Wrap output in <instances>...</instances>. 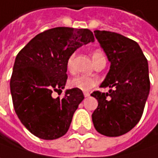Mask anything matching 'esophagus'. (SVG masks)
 I'll use <instances>...</instances> for the list:
<instances>
[{
	"mask_svg": "<svg viewBox=\"0 0 158 158\" xmlns=\"http://www.w3.org/2000/svg\"><path fill=\"white\" fill-rule=\"evenodd\" d=\"M84 96H85V97H88V96H90V93L84 92Z\"/></svg>",
	"mask_w": 158,
	"mask_h": 158,
	"instance_id": "34e87169",
	"label": "esophagus"
}]
</instances>
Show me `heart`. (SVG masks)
<instances>
[{"label": "heart", "mask_w": 158, "mask_h": 158, "mask_svg": "<svg viewBox=\"0 0 158 158\" xmlns=\"http://www.w3.org/2000/svg\"><path fill=\"white\" fill-rule=\"evenodd\" d=\"M93 61L94 63H95L96 61H98L101 58H105L104 55L101 51H94L93 53ZM73 58H74V55H72L68 61H67V68L68 70H72V64H73ZM97 79L94 77H89V76H84V75H79L74 77L69 82V85L72 87H75L80 89L82 91H89L90 89H92L94 86L97 84Z\"/></svg>", "instance_id": "1"}]
</instances>
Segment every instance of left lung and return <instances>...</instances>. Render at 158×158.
<instances>
[{
    "label": "left lung",
    "instance_id": "obj_1",
    "mask_svg": "<svg viewBox=\"0 0 158 158\" xmlns=\"http://www.w3.org/2000/svg\"><path fill=\"white\" fill-rule=\"evenodd\" d=\"M94 32L110 63L100 86L110 89L109 93L91 94L98 101L93 123L101 134L120 136L132 130L143 113L150 89L148 61L133 40L112 31Z\"/></svg>",
    "mask_w": 158,
    "mask_h": 158
}]
</instances>
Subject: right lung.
<instances>
[{
  "label": "right lung",
  "instance_id": "obj_1",
  "mask_svg": "<svg viewBox=\"0 0 158 158\" xmlns=\"http://www.w3.org/2000/svg\"><path fill=\"white\" fill-rule=\"evenodd\" d=\"M94 41L88 29L56 27L39 33L17 54L10 79L13 105L21 123L35 136L55 140L69 130L84 94L72 88L60 99L52 93L64 88L69 57Z\"/></svg>",
  "mask_w": 158,
  "mask_h": 158
}]
</instances>
